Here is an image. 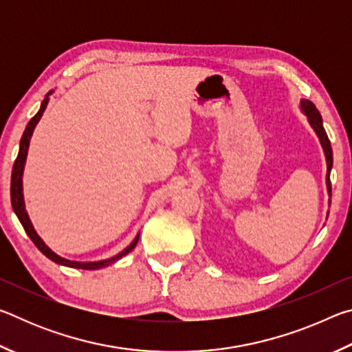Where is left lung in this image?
I'll return each mask as SVG.
<instances>
[{
	"label": "left lung",
	"mask_w": 352,
	"mask_h": 352,
	"mask_svg": "<svg viewBox=\"0 0 352 352\" xmlns=\"http://www.w3.org/2000/svg\"><path fill=\"white\" fill-rule=\"evenodd\" d=\"M300 109L307 116L309 124H311L314 132L317 133L318 140H320V144H321V147H323V152H324V157H326V166H327L326 188H327V195L331 197V180H329V177H331V169H332V147H331L329 138H327V135H326V130L323 127V119H321L320 111L317 110V107H315L311 102V100L301 99ZM329 205H331V199H329ZM327 214H329V212H327Z\"/></svg>",
	"instance_id": "obj_1"
}]
</instances>
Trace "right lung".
Masks as SVG:
<instances>
[{
  "label": "right lung",
  "mask_w": 352,
  "mask_h": 352,
  "mask_svg": "<svg viewBox=\"0 0 352 352\" xmlns=\"http://www.w3.org/2000/svg\"><path fill=\"white\" fill-rule=\"evenodd\" d=\"M52 94V91H50L45 96L43 102L40 105V110L37 111V115H35L31 121L28 122V126L25 129V133L21 136V141H20V151H19V157H16L15 163H14V169H12V178H10V201H12V208H14V212L16 214V217H19L20 223L23 225V228H25L26 234L31 237V241L35 243V247H37L41 253H43L46 258H50L52 262H56V264H60L65 267H71V269H82V270H98V269H104V267L110 265V264H115L116 261H119L122 258V256L129 254L132 250L136 247V243H138L140 239V234H136L135 239L132 241L129 247H126L122 250L121 253H118L113 256V258L109 259H102V261H94V262H80V261H69L67 258H62V256H58L57 253L52 252V250L46 245L43 242V239L37 234V231L34 230V225L31 222V219H29V214L26 211V205H25V195H23V170H25V164H26V157H28V148H29V142H31V136L34 133V129L37 126L40 118L43 116V111L46 110V105L50 102V96Z\"/></svg>",
  "instance_id": "1"
}]
</instances>
